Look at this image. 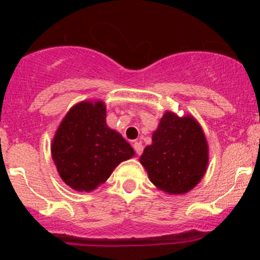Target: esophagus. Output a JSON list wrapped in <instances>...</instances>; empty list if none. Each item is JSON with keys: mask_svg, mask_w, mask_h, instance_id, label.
I'll return each mask as SVG.
<instances>
[{"mask_svg": "<svg viewBox=\"0 0 260 260\" xmlns=\"http://www.w3.org/2000/svg\"><path fill=\"white\" fill-rule=\"evenodd\" d=\"M134 149H135V151H136L137 155H141L142 152H143V145H142L141 142H135Z\"/></svg>", "mask_w": 260, "mask_h": 260, "instance_id": "esophagus-1", "label": "esophagus"}]
</instances>
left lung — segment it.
<instances>
[{"label": "left lung", "instance_id": "obj_1", "mask_svg": "<svg viewBox=\"0 0 260 260\" xmlns=\"http://www.w3.org/2000/svg\"><path fill=\"white\" fill-rule=\"evenodd\" d=\"M140 161L156 187L169 194H184L200 182L207 169L208 147L193 117L166 112L152 134V144Z\"/></svg>", "mask_w": 260, "mask_h": 260}]
</instances>
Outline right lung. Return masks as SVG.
Returning <instances> with one entry per match:
<instances>
[{
	"label": "right lung",
	"instance_id": "add662e5",
	"mask_svg": "<svg viewBox=\"0 0 260 260\" xmlns=\"http://www.w3.org/2000/svg\"><path fill=\"white\" fill-rule=\"evenodd\" d=\"M103 102H81L67 113L52 143V157L67 186L91 191L120 162L135 155L122 135L106 125Z\"/></svg>",
	"mask_w": 260,
	"mask_h": 260
}]
</instances>
